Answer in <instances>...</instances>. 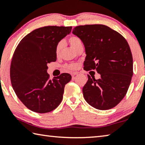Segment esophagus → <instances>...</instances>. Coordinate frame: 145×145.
Returning <instances> with one entry per match:
<instances>
[{
  "label": "esophagus",
  "mask_w": 145,
  "mask_h": 145,
  "mask_svg": "<svg viewBox=\"0 0 145 145\" xmlns=\"http://www.w3.org/2000/svg\"><path fill=\"white\" fill-rule=\"evenodd\" d=\"M78 75V73L77 72H73V73H72V78H75V76L77 75Z\"/></svg>",
  "instance_id": "1"
}]
</instances>
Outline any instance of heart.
I'll return each instance as SVG.
<instances>
[{
  "mask_svg": "<svg viewBox=\"0 0 145 145\" xmlns=\"http://www.w3.org/2000/svg\"><path fill=\"white\" fill-rule=\"evenodd\" d=\"M68 42H69L71 48H72L73 50H75V49L77 48L78 46L82 45L81 40L75 36H71V37H70L69 39H68ZM63 47V43L62 41H61V42L59 43L57 45V46H56V55L58 56L59 54ZM68 68L70 70H75L78 68V65H77V64H73V65H70L68 66Z\"/></svg>",
  "mask_w": 145,
  "mask_h": 145,
  "instance_id": "b5f03b06",
  "label": "heart"
}]
</instances>
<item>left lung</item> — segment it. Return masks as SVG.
I'll use <instances>...</instances> for the list:
<instances>
[{
    "instance_id": "1",
    "label": "left lung",
    "mask_w": 145,
    "mask_h": 145,
    "mask_svg": "<svg viewBox=\"0 0 145 145\" xmlns=\"http://www.w3.org/2000/svg\"><path fill=\"white\" fill-rule=\"evenodd\" d=\"M72 33L84 45V69H95L101 77L96 80L88 75L82 88L85 100L99 110L113 108L125 96L133 75L128 43L117 31L102 24L77 26Z\"/></svg>"
}]
</instances>
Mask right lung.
I'll use <instances>...</instances> for the list:
<instances>
[{"label":"right lung","instance_id":"obj_1","mask_svg":"<svg viewBox=\"0 0 145 145\" xmlns=\"http://www.w3.org/2000/svg\"><path fill=\"white\" fill-rule=\"evenodd\" d=\"M72 29L63 26L36 29L27 34L15 49L10 67L11 84L16 96L32 111L50 112L62 101L65 84L72 76L65 73L49 79L47 65L56 61V46Z\"/></svg>","mask_w":145,"mask_h":145}]
</instances>
